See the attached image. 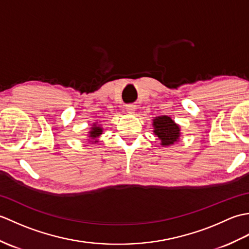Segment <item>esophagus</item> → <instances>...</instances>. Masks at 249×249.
Wrapping results in <instances>:
<instances>
[{"instance_id":"obj_1","label":"esophagus","mask_w":249,"mask_h":249,"mask_svg":"<svg viewBox=\"0 0 249 249\" xmlns=\"http://www.w3.org/2000/svg\"><path fill=\"white\" fill-rule=\"evenodd\" d=\"M126 111H127V112H128L129 114L135 113L136 106H135V105H127V106H126Z\"/></svg>"}]
</instances>
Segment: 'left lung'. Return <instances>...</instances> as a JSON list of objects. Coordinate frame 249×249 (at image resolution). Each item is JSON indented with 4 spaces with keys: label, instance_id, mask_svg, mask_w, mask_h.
Wrapping results in <instances>:
<instances>
[{
    "label": "left lung",
    "instance_id": "obj_1",
    "mask_svg": "<svg viewBox=\"0 0 249 249\" xmlns=\"http://www.w3.org/2000/svg\"><path fill=\"white\" fill-rule=\"evenodd\" d=\"M153 133L160 141L161 146H170L179 141L181 126L168 115H160L153 119Z\"/></svg>",
    "mask_w": 249,
    "mask_h": 249
}]
</instances>
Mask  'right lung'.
Here are the masks:
<instances>
[{
    "label": "right lung",
    "mask_w": 249,
    "mask_h": 249,
    "mask_svg": "<svg viewBox=\"0 0 249 249\" xmlns=\"http://www.w3.org/2000/svg\"><path fill=\"white\" fill-rule=\"evenodd\" d=\"M103 127L98 122H94L92 124V127H89V130L88 131V140L92 143H97L98 138L100 135L103 134Z\"/></svg>",
    "instance_id": "obj_1"
}]
</instances>
